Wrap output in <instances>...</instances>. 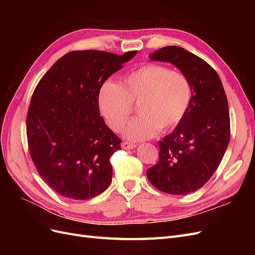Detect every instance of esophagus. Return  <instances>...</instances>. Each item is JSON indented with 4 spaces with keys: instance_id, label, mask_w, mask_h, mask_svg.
<instances>
[{
    "instance_id": "1",
    "label": "esophagus",
    "mask_w": 255,
    "mask_h": 255,
    "mask_svg": "<svg viewBox=\"0 0 255 255\" xmlns=\"http://www.w3.org/2000/svg\"><path fill=\"white\" fill-rule=\"evenodd\" d=\"M121 148L125 150H133L136 148V144L132 143V142H128V141H123L121 143Z\"/></svg>"
}]
</instances>
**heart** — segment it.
<instances>
[{
	"label": "heart",
	"mask_w": 255,
	"mask_h": 255,
	"mask_svg": "<svg viewBox=\"0 0 255 255\" xmlns=\"http://www.w3.org/2000/svg\"><path fill=\"white\" fill-rule=\"evenodd\" d=\"M191 98V83L183 72L148 64L126 74L120 85L105 81L99 89L98 105L107 125L120 130L137 104L139 116L126 127L125 136L143 140L155 136L159 128L168 132L179 125Z\"/></svg>",
	"instance_id": "b5f03b06"
}]
</instances>
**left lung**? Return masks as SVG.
Returning a JSON list of instances; mask_svg holds the SVG:
<instances>
[{
  "label": "left lung",
  "instance_id": "8db88e82",
  "mask_svg": "<svg viewBox=\"0 0 255 255\" xmlns=\"http://www.w3.org/2000/svg\"><path fill=\"white\" fill-rule=\"evenodd\" d=\"M174 65L191 83L192 98L183 120L158 141L159 159L146 170L154 187L170 195L201 188L217 170L230 141V113L221 80L205 60L176 45L149 55Z\"/></svg>",
  "mask_w": 255,
  "mask_h": 255
}]
</instances>
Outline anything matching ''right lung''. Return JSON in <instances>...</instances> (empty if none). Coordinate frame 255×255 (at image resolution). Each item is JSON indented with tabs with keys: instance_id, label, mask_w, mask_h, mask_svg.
I'll return each instance as SVG.
<instances>
[{
	"instance_id": "right-lung-1",
	"label": "right lung",
	"mask_w": 255,
	"mask_h": 255,
	"mask_svg": "<svg viewBox=\"0 0 255 255\" xmlns=\"http://www.w3.org/2000/svg\"><path fill=\"white\" fill-rule=\"evenodd\" d=\"M137 54L73 51L36 86L26 117L28 151L38 173L60 196L88 200L107 189L121 139L100 115L101 85Z\"/></svg>"
}]
</instances>
